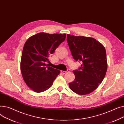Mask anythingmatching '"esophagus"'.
Instances as JSON below:
<instances>
[{
    "instance_id": "34e87169",
    "label": "esophagus",
    "mask_w": 124,
    "mask_h": 124,
    "mask_svg": "<svg viewBox=\"0 0 124 124\" xmlns=\"http://www.w3.org/2000/svg\"><path fill=\"white\" fill-rule=\"evenodd\" d=\"M70 70H67V71H62V73L63 74H66V73H67V72H70Z\"/></svg>"
}]
</instances>
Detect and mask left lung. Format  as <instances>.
Listing matches in <instances>:
<instances>
[{"instance_id":"8db88e82","label":"left lung","mask_w":124,"mask_h":124,"mask_svg":"<svg viewBox=\"0 0 124 124\" xmlns=\"http://www.w3.org/2000/svg\"><path fill=\"white\" fill-rule=\"evenodd\" d=\"M67 41L76 61L82 64L74 70L75 79L69 83L70 89L80 95L95 90L102 82L107 70L106 49L96 39L83 36L67 34Z\"/></svg>"}]
</instances>
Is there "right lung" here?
I'll use <instances>...</instances> for the list:
<instances>
[{
    "label": "right lung",
    "mask_w": 124,
    "mask_h": 124,
    "mask_svg": "<svg viewBox=\"0 0 124 124\" xmlns=\"http://www.w3.org/2000/svg\"><path fill=\"white\" fill-rule=\"evenodd\" d=\"M65 34L40 32L29 38L23 46L20 61L22 76L36 93L48 90L61 71L49 67V56L65 39Z\"/></svg>",
    "instance_id": "right-lung-1"
}]
</instances>
